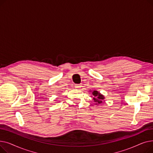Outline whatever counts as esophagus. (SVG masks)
Masks as SVG:
<instances>
[{
	"instance_id": "1",
	"label": "esophagus",
	"mask_w": 153,
	"mask_h": 153,
	"mask_svg": "<svg viewBox=\"0 0 153 153\" xmlns=\"http://www.w3.org/2000/svg\"><path fill=\"white\" fill-rule=\"evenodd\" d=\"M81 86H82L81 84H76L75 85L76 88H80V87H81Z\"/></svg>"
}]
</instances>
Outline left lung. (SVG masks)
Segmentation results:
<instances>
[{
    "instance_id": "8db88e82",
    "label": "left lung",
    "mask_w": 153,
    "mask_h": 153,
    "mask_svg": "<svg viewBox=\"0 0 153 153\" xmlns=\"http://www.w3.org/2000/svg\"><path fill=\"white\" fill-rule=\"evenodd\" d=\"M92 95L94 96L93 99L95 102L96 105H99V104H101L103 103V100L105 99V97H104V96L103 95H102L100 93H99L97 91H93Z\"/></svg>"
}]
</instances>
